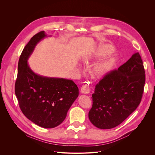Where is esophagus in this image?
Here are the masks:
<instances>
[{
  "label": "esophagus",
  "instance_id": "esophagus-1",
  "mask_svg": "<svg viewBox=\"0 0 155 155\" xmlns=\"http://www.w3.org/2000/svg\"><path fill=\"white\" fill-rule=\"evenodd\" d=\"M81 92L83 94H87L90 92V87H89L87 84H84L81 87Z\"/></svg>",
  "mask_w": 155,
  "mask_h": 155
}]
</instances>
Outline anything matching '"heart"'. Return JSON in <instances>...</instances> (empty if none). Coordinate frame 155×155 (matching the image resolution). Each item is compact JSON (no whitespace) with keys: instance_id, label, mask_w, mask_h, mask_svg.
Here are the masks:
<instances>
[{"instance_id":"b5f03b06","label":"heart","mask_w":155,"mask_h":155,"mask_svg":"<svg viewBox=\"0 0 155 155\" xmlns=\"http://www.w3.org/2000/svg\"><path fill=\"white\" fill-rule=\"evenodd\" d=\"M114 48L110 45H107L103 48L102 53L104 55L111 54L113 51ZM114 61L112 59H107L104 61H102L96 68V73L97 75H103L107 72L109 70L113 67Z\"/></svg>"}]
</instances>
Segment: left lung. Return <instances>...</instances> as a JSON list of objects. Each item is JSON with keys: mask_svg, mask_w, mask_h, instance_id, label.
Returning <instances> with one entry per match:
<instances>
[{"mask_svg": "<svg viewBox=\"0 0 155 155\" xmlns=\"http://www.w3.org/2000/svg\"><path fill=\"white\" fill-rule=\"evenodd\" d=\"M145 82L142 60L136 52L96 85L88 112L91 122L101 129L114 128L122 123L140 104Z\"/></svg>", "mask_w": 155, "mask_h": 155, "instance_id": "obj_1", "label": "left lung"}]
</instances>
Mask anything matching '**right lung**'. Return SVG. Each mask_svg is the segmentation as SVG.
Masks as SVG:
<instances>
[{"instance_id": "right-lung-1", "label": "right lung", "mask_w": 155, "mask_h": 155, "mask_svg": "<svg viewBox=\"0 0 155 155\" xmlns=\"http://www.w3.org/2000/svg\"><path fill=\"white\" fill-rule=\"evenodd\" d=\"M47 37L45 31L33 36L23 49L18 63L15 92L26 118L41 127L54 128L61 124L79 89L72 80L44 77L32 71L28 59L37 43Z\"/></svg>"}]
</instances>
